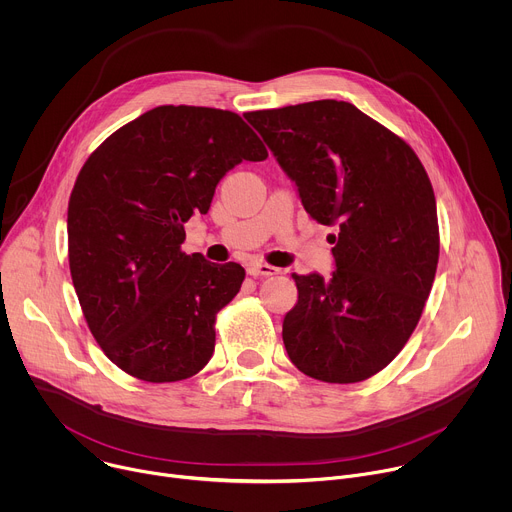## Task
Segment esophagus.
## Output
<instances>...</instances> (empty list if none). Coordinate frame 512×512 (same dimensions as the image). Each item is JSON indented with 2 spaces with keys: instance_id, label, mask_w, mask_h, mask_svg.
Listing matches in <instances>:
<instances>
[{
  "instance_id": "1",
  "label": "esophagus",
  "mask_w": 512,
  "mask_h": 512,
  "mask_svg": "<svg viewBox=\"0 0 512 512\" xmlns=\"http://www.w3.org/2000/svg\"><path fill=\"white\" fill-rule=\"evenodd\" d=\"M247 271H249V275H253V277H269V275L281 273L279 267H273V265H269V263H251Z\"/></svg>"
}]
</instances>
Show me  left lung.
Masks as SVG:
<instances>
[{"instance_id":"left-lung-1","label":"left lung","mask_w":512,"mask_h":512,"mask_svg":"<svg viewBox=\"0 0 512 512\" xmlns=\"http://www.w3.org/2000/svg\"><path fill=\"white\" fill-rule=\"evenodd\" d=\"M330 235L336 271L294 275L283 344L324 383L377 375L413 334L440 259L429 176L409 143L346 101L245 113Z\"/></svg>"}]
</instances>
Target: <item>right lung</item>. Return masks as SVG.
Returning <instances> with one entry per match:
<instances>
[{
	"label": "right lung",
	"mask_w": 512,
	"mask_h": 512,
	"mask_svg": "<svg viewBox=\"0 0 512 512\" xmlns=\"http://www.w3.org/2000/svg\"><path fill=\"white\" fill-rule=\"evenodd\" d=\"M267 150L233 111L162 105L111 133L68 200L72 285L107 358L148 383L206 367L214 322L241 289L239 263L186 255L184 223L206 214L216 184Z\"/></svg>",
	"instance_id": "add662e5"
}]
</instances>
